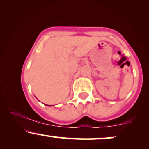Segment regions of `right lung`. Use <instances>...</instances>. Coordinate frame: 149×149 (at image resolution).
Here are the masks:
<instances>
[{
  "instance_id": "add662e5",
  "label": "right lung",
  "mask_w": 149,
  "mask_h": 149,
  "mask_svg": "<svg viewBox=\"0 0 149 149\" xmlns=\"http://www.w3.org/2000/svg\"><path fill=\"white\" fill-rule=\"evenodd\" d=\"M45 105H46V104H45Z\"/></svg>"
}]
</instances>
